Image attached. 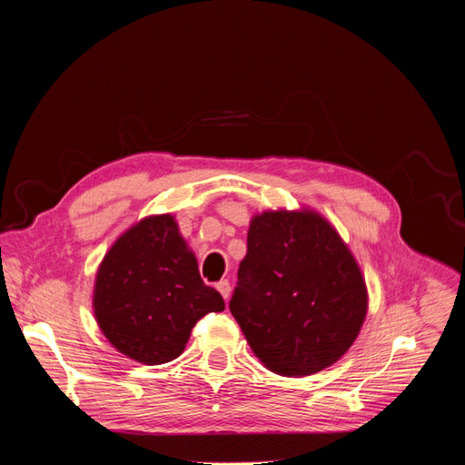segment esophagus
I'll return each mask as SVG.
<instances>
[{"label":"esophagus","instance_id":"esophagus-1","mask_svg":"<svg viewBox=\"0 0 465 465\" xmlns=\"http://www.w3.org/2000/svg\"><path fill=\"white\" fill-rule=\"evenodd\" d=\"M217 291L223 294V299L227 301L231 297V281L229 279H223L217 283Z\"/></svg>","mask_w":465,"mask_h":465}]
</instances>
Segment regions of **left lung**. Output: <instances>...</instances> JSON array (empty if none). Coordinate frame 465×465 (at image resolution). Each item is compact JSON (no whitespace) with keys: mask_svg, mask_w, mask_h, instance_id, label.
Masks as SVG:
<instances>
[{"mask_svg":"<svg viewBox=\"0 0 465 465\" xmlns=\"http://www.w3.org/2000/svg\"><path fill=\"white\" fill-rule=\"evenodd\" d=\"M229 308L267 369L308 376L355 341L367 287L328 221L311 211H267L250 223Z\"/></svg>","mask_w":465,"mask_h":465,"instance_id":"obj_1","label":"left lung"}]
</instances>
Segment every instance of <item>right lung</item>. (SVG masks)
Returning a JSON list of instances; mask_svg holds the SVG:
<instances>
[{
	"mask_svg": "<svg viewBox=\"0 0 465 465\" xmlns=\"http://www.w3.org/2000/svg\"><path fill=\"white\" fill-rule=\"evenodd\" d=\"M224 301L207 287L198 260L171 215L143 219L104 256L94 283V316L120 353L163 364L184 351L192 328Z\"/></svg>",
	"mask_w": 465,
	"mask_h": 465,
	"instance_id": "obj_1",
	"label": "right lung"
}]
</instances>
